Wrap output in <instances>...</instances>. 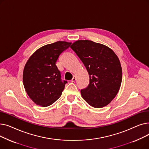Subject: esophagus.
<instances>
[{"mask_svg": "<svg viewBox=\"0 0 149 149\" xmlns=\"http://www.w3.org/2000/svg\"><path fill=\"white\" fill-rule=\"evenodd\" d=\"M75 81H76V77H75V76H74L73 79L71 80V82H75Z\"/></svg>", "mask_w": 149, "mask_h": 149, "instance_id": "esophagus-1", "label": "esophagus"}]
</instances>
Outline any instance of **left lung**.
<instances>
[{
	"instance_id": "1",
	"label": "left lung",
	"mask_w": 149,
	"mask_h": 149,
	"mask_svg": "<svg viewBox=\"0 0 149 149\" xmlns=\"http://www.w3.org/2000/svg\"><path fill=\"white\" fill-rule=\"evenodd\" d=\"M86 68L88 86L81 90L83 98L91 106L103 107L118 93L122 81L120 60L108 46L91 40H77L70 46Z\"/></svg>"
}]
</instances>
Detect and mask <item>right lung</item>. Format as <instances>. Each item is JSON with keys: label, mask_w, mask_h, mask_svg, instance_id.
Returning a JSON list of instances; mask_svg holds the SVG:
<instances>
[{"label": "right lung", "mask_w": 149, "mask_h": 149, "mask_svg": "<svg viewBox=\"0 0 149 149\" xmlns=\"http://www.w3.org/2000/svg\"><path fill=\"white\" fill-rule=\"evenodd\" d=\"M71 43L58 41L45 45L29 58L23 72V85L33 102L42 107L53 104L61 95L66 81L61 80L56 63Z\"/></svg>", "instance_id": "right-lung-1"}]
</instances>
